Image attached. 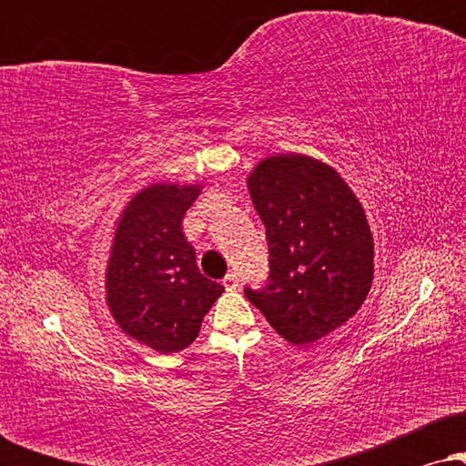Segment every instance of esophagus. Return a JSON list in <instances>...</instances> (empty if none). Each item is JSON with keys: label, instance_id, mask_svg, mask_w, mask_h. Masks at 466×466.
Instances as JSON below:
<instances>
[{"label": "esophagus", "instance_id": "esophagus-1", "mask_svg": "<svg viewBox=\"0 0 466 466\" xmlns=\"http://www.w3.org/2000/svg\"><path fill=\"white\" fill-rule=\"evenodd\" d=\"M222 284H225V289H227V290L238 289V286H239V278H238V273H235V271L227 273L225 279H222Z\"/></svg>", "mask_w": 466, "mask_h": 466}]
</instances>
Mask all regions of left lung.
<instances>
[{
	"mask_svg": "<svg viewBox=\"0 0 466 466\" xmlns=\"http://www.w3.org/2000/svg\"><path fill=\"white\" fill-rule=\"evenodd\" d=\"M265 225L269 276L244 292L290 343H311L354 316L373 279V238L335 169L303 155L265 158L248 177Z\"/></svg>",
	"mask_w": 466,
	"mask_h": 466,
	"instance_id": "obj_1",
	"label": "left lung"
}]
</instances>
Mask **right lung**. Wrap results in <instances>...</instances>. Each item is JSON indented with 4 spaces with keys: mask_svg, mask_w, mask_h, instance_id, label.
Returning a JSON list of instances; mask_svg holds the SVG:
<instances>
[{
    "mask_svg": "<svg viewBox=\"0 0 466 466\" xmlns=\"http://www.w3.org/2000/svg\"><path fill=\"white\" fill-rule=\"evenodd\" d=\"M199 187L152 184L120 216L106 273V301L133 339L163 354L180 352L225 286L197 267L182 218Z\"/></svg>",
    "mask_w": 466,
    "mask_h": 466,
    "instance_id": "1",
    "label": "right lung"
}]
</instances>
